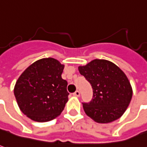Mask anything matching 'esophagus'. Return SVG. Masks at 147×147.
<instances>
[{
	"label": "esophagus",
	"instance_id": "34e87169",
	"mask_svg": "<svg viewBox=\"0 0 147 147\" xmlns=\"http://www.w3.org/2000/svg\"><path fill=\"white\" fill-rule=\"evenodd\" d=\"M80 91L78 90L76 91L73 93V96H80Z\"/></svg>",
	"mask_w": 147,
	"mask_h": 147
}]
</instances>
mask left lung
I'll list each match as a JSON object with an SVG mask.
<instances>
[{
  "label": "left lung",
  "instance_id": "obj_1",
  "mask_svg": "<svg viewBox=\"0 0 147 147\" xmlns=\"http://www.w3.org/2000/svg\"><path fill=\"white\" fill-rule=\"evenodd\" d=\"M78 69L90 83L93 92L90 102L83 103L87 115L98 123H109L123 115L133 95L125 74L105 59H94Z\"/></svg>",
  "mask_w": 147,
  "mask_h": 147
}]
</instances>
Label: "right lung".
Wrapping results in <instances>:
<instances>
[{
    "instance_id": "obj_1",
    "label": "right lung",
    "mask_w": 147,
    "mask_h": 147,
    "mask_svg": "<svg viewBox=\"0 0 147 147\" xmlns=\"http://www.w3.org/2000/svg\"><path fill=\"white\" fill-rule=\"evenodd\" d=\"M64 65L53 58H45L29 66L14 87L21 111L38 122L55 119L68 100L67 82L61 75Z\"/></svg>"
}]
</instances>
